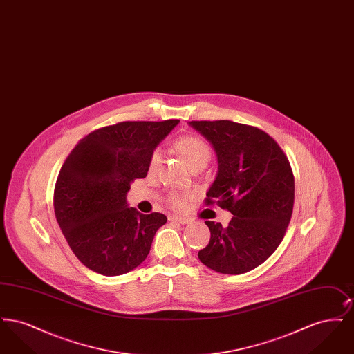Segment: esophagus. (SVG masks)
<instances>
[{"label":"esophagus","instance_id":"1","mask_svg":"<svg viewBox=\"0 0 354 354\" xmlns=\"http://www.w3.org/2000/svg\"><path fill=\"white\" fill-rule=\"evenodd\" d=\"M169 220L172 221V223H178V224H187V223H189V220L182 218V216H175V215L169 216Z\"/></svg>","mask_w":354,"mask_h":354}]
</instances>
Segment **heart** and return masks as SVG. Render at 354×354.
Wrapping results in <instances>:
<instances>
[{"instance_id": "1", "label": "heart", "mask_w": 354, "mask_h": 354, "mask_svg": "<svg viewBox=\"0 0 354 354\" xmlns=\"http://www.w3.org/2000/svg\"><path fill=\"white\" fill-rule=\"evenodd\" d=\"M172 150L176 152L185 165L195 171L198 169H204L212 158V150L209 145L198 135H183L174 140ZM162 165V155L158 150L151 152L149 158V171L155 172ZM187 195H180L178 192H169L166 198V202L169 207L175 209H180L185 205Z\"/></svg>"}]
</instances>
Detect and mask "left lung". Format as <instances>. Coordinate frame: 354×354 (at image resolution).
I'll return each instance as SVG.
<instances>
[{"label":"left lung","instance_id":"8db88e82","mask_svg":"<svg viewBox=\"0 0 354 354\" xmlns=\"http://www.w3.org/2000/svg\"><path fill=\"white\" fill-rule=\"evenodd\" d=\"M218 153L219 171L205 204L234 218L224 228L205 221L211 239L198 253L204 266L225 274L254 270L286 235L295 202V178L286 153L266 131L232 120H192Z\"/></svg>","mask_w":354,"mask_h":354}]
</instances>
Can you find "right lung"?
<instances>
[{"label":"right lung","instance_id":"right-lung-1","mask_svg":"<svg viewBox=\"0 0 354 354\" xmlns=\"http://www.w3.org/2000/svg\"><path fill=\"white\" fill-rule=\"evenodd\" d=\"M179 123L127 120L82 138L68 153L54 187V212L68 247L88 270L119 276L140 266L163 214L129 208L126 194L149 171L155 147Z\"/></svg>","mask_w":354,"mask_h":354}]
</instances>
